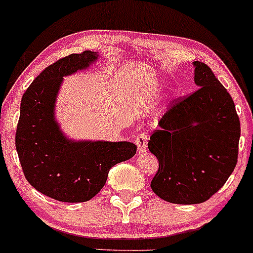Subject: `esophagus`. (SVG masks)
Wrapping results in <instances>:
<instances>
[{"label":"esophagus","instance_id":"1","mask_svg":"<svg viewBox=\"0 0 253 253\" xmlns=\"http://www.w3.org/2000/svg\"><path fill=\"white\" fill-rule=\"evenodd\" d=\"M135 143L137 146L138 153H146L147 144H148V137L146 132H140L135 138Z\"/></svg>","mask_w":253,"mask_h":253}]
</instances>
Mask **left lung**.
Returning a JSON list of instances; mask_svg holds the SVG:
<instances>
[{"label":"left lung","instance_id":"obj_1","mask_svg":"<svg viewBox=\"0 0 253 253\" xmlns=\"http://www.w3.org/2000/svg\"><path fill=\"white\" fill-rule=\"evenodd\" d=\"M200 88L159 122L148 148L159 169L150 188L169 203H203L223 186L238 161L240 121L232 96L206 63L196 61Z\"/></svg>","mask_w":253,"mask_h":253}]
</instances>
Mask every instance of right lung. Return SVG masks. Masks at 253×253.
<instances>
[{"label": "right lung", "mask_w": 253, "mask_h": 253, "mask_svg": "<svg viewBox=\"0 0 253 253\" xmlns=\"http://www.w3.org/2000/svg\"><path fill=\"white\" fill-rule=\"evenodd\" d=\"M98 59L93 51L72 53L45 68L24 93L15 146L28 183L59 202L79 203L103 189L110 169L136 154L131 142L69 140L55 119L63 76L86 69Z\"/></svg>", "instance_id": "1"}]
</instances>
